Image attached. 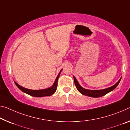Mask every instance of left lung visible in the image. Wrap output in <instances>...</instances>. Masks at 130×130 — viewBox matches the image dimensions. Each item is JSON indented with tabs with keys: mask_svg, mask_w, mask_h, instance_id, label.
I'll return each mask as SVG.
<instances>
[{
	"mask_svg": "<svg viewBox=\"0 0 130 130\" xmlns=\"http://www.w3.org/2000/svg\"><path fill=\"white\" fill-rule=\"evenodd\" d=\"M74 79V82H75V84L77 88L78 91H79L80 93L84 95H87L88 96H91V97H94V98H98L101 97V96H102L108 94V92H110L112 91L116 88L117 86H118L119 83H120V81L121 79L119 80L117 83L113 85V86L110 87L105 88V89L103 90H87L85 89V88H83L81 86H80V84L78 83L77 80L75 78V76H73Z\"/></svg>",
	"mask_w": 130,
	"mask_h": 130,
	"instance_id": "left-lung-1",
	"label": "left lung"
}]
</instances>
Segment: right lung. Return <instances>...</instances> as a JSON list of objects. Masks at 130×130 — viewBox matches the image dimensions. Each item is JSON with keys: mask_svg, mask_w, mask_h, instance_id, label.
I'll return each mask as SVG.
<instances>
[{"mask_svg": "<svg viewBox=\"0 0 130 130\" xmlns=\"http://www.w3.org/2000/svg\"><path fill=\"white\" fill-rule=\"evenodd\" d=\"M61 71L62 70H61V71L59 72L58 75L57 76V77L56 78V79H55L54 83L53 85V86H51L50 88H47V89L40 90H29L20 86L19 84H17L15 82H14V83H15V85L17 86V87L19 88L20 90H21L22 91H23L24 92H25V93L30 95L31 96H35V97H43V96H51V95H53L55 92V91H56L57 85H58V77L61 72Z\"/></svg>", "mask_w": 130, "mask_h": 130, "instance_id": "add662e5", "label": "right lung"}]
</instances>
